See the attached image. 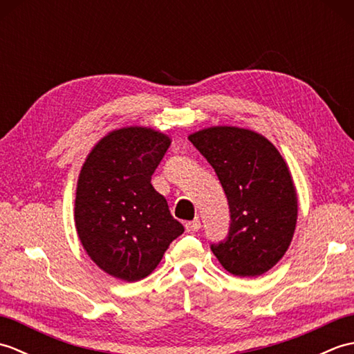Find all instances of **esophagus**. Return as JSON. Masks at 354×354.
I'll return each instance as SVG.
<instances>
[{
    "mask_svg": "<svg viewBox=\"0 0 354 354\" xmlns=\"http://www.w3.org/2000/svg\"><path fill=\"white\" fill-rule=\"evenodd\" d=\"M199 228H201V221H199V219H194V221H192V222H187V223H185V231L190 232V234H193V232L199 231Z\"/></svg>",
    "mask_w": 354,
    "mask_h": 354,
    "instance_id": "esophagus-1",
    "label": "esophagus"
}]
</instances>
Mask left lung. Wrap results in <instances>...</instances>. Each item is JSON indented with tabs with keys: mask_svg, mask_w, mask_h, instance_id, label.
<instances>
[{
	"mask_svg": "<svg viewBox=\"0 0 354 354\" xmlns=\"http://www.w3.org/2000/svg\"><path fill=\"white\" fill-rule=\"evenodd\" d=\"M189 140L212 164L230 205L228 236L212 251L230 274L259 277L275 266L295 232L298 199L288 164L263 135L214 126Z\"/></svg>",
	"mask_w": 354,
	"mask_h": 354,
	"instance_id": "1",
	"label": "left lung"
}]
</instances>
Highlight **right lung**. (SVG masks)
Wrapping results in <instances>:
<instances>
[{"mask_svg":"<svg viewBox=\"0 0 354 354\" xmlns=\"http://www.w3.org/2000/svg\"><path fill=\"white\" fill-rule=\"evenodd\" d=\"M169 146L167 135L150 127H122L97 142L80 170L79 239L95 265L120 280L147 277L184 232L150 183Z\"/></svg>","mask_w":354,"mask_h":354,"instance_id":"add662e5","label":"right lung"}]
</instances>
